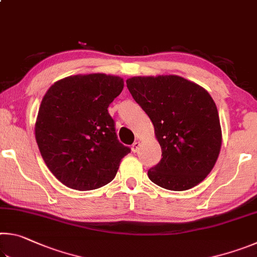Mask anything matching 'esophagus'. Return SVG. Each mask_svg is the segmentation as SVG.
Instances as JSON below:
<instances>
[{
	"mask_svg": "<svg viewBox=\"0 0 257 257\" xmlns=\"http://www.w3.org/2000/svg\"><path fill=\"white\" fill-rule=\"evenodd\" d=\"M139 146H141V143L139 142H135L133 146H132V151L134 152V153H137L138 150H139Z\"/></svg>",
	"mask_w": 257,
	"mask_h": 257,
	"instance_id": "esophagus-1",
	"label": "esophagus"
}]
</instances>
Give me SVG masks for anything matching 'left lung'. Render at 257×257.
Wrapping results in <instances>:
<instances>
[{"label":"left lung","instance_id":"obj_1","mask_svg":"<svg viewBox=\"0 0 257 257\" xmlns=\"http://www.w3.org/2000/svg\"><path fill=\"white\" fill-rule=\"evenodd\" d=\"M130 94L150 116L162 159L149 170L162 188H193L212 171L222 132L214 101L206 89L176 75L132 77Z\"/></svg>","mask_w":257,"mask_h":257}]
</instances>
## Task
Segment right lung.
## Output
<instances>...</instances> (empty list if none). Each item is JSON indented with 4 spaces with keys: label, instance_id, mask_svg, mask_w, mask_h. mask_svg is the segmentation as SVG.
I'll return each mask as SVG.
<instances>
[{
    "label": "right lung",
    "instance_id": "right-lung-1",
    "mask_svg": "<svg viewBox=\"0 0 257 257\" xmlns=\"http://www.w3.org/2000/svg\"><path fill=\"white\" fill-rule=\"evenodd\" d=\"M123 79L105 73L55 81L42 99L35 137L56 179L76 190H93L113 180L130 149L116 138L107 107Z\"/></svg>",
    "mask_w": 257,
    "mask_h": 257
}]
</instances>
